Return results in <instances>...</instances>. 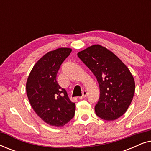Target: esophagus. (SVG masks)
I'll return each mask as SVG.
<instances>
[{"instance_id":"34e87169","label":"esophagus","mask_w":151,"mask_h":151,"mask_svg":"<svg viewBox=\"0 0 151 151\" xmlns=\"http://www.w3.org/2000/svg\"><path fill=\"white\" fill-rule=\"evenodd\" d=\"M86 96H87V92L86 91H84L83 93H82V96L81 97H80V99H83V98H85Z\"/></svg>"}]
</instances>
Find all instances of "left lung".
<instances>
[{
  "label": "left lung",
  "mask_w": 151,
  "mask_h": 151,
  "mask_svg": "<svg viewBox=\"0 0 151 151\" xmlns=\"http://www.w3.org/2000/svg\"><path fill=\"white\" fill-rule=\"evenodd\" d=\"M98 80L100 95L95 106L96 115L115 120L124 115L135 93V81L127 66L105 47L95 45L78 53Z\"/></svg>",
  "instance_id": "obj_1"
}]
</instances>
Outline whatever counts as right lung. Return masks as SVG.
<instances>
[{"mask_svg":"<svg viewBox=\"0 0 151 151\" xmlns=\"http://www.w3.org/2000/svg\"><path fill=\"white\" fill-rule=\"evenodd\" d=\"M71 52L69 48H59L46 53L33 67L26 84L33 109L43 121L54 127H63L75 115L76 104L56 81L60 67Z\"/></svg>","mask_w":151,"mask_h":151,"instance_id":"1","label":"right lung"}]
</instances>
